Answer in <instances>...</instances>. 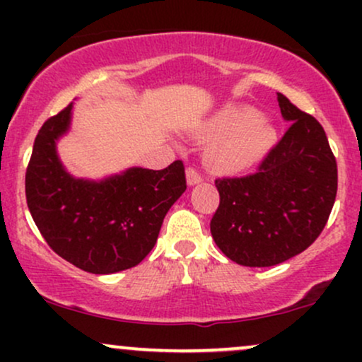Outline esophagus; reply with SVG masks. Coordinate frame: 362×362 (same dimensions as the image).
Returning a JSON list of instances; mask_svg holds the SVG:
<instances>
[{
    "label": "esophagus",
    "instance_id": "1",
    "mask_svg": "<svg viewBox=\"0 0 362 362\" xmlns=\"http://www.w3.org/2000/svg\"><path fill=\"white\" fill-rule=\"evenodd\" d=\"M202 182V175L199 173V170L195 167H189L187 168V184L189 185H195Z\"/></svg>",
    "mask_w": 362,
    "mask_h": 362
}]
</instances>
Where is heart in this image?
I'll use <instances>...</instances> for the list:
<instances>
[{
  "instance_id": "heart-1",
  "label": "heart",
  "mask_w": 362,
  "mask_h": 362,
  "mask_svg": "<svg viewBox=\"0 0 362 362\" xmlns=\"http://www.w3.org/2000/svg\"><path fill=\"white\" fill-rule=\"evenodd\" d=\"M206 136L213 139L207 161L223 173L245 172L259 163L276 143L272 124L247 105L219 110L207 124Z\"/></svg>"
}]
</instances>
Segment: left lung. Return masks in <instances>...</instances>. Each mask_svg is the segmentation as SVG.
Instances as JSON below:
<instances>
[{
    "mask_svg": "<svg viewBox=\"0 0 362 362\" xmlns=\"http://www.w3.org/2000/svg\"><path fill=\"white\" fill-rule=\"evenodd\" d=\"M289 129L255 173L214 182L219 206L211 235L228 259L271 267L310 247L337 195V161L322 124L277 93Z\"/></svg>",
    "mask_w": 362,
    "mask_h": 362,
    "instance_id": "1",
    "label": "left lung"
}]
</instances>
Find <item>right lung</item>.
I'll list each match as a JSON object with an SVG mask.
<instances>
[{
  "label": "right lung",
  "mask_w": 362,
  "mask_h": 362,
  "mask_svg": "<svg viewBox=\"0 0 362 362\" xmlns=\"http://www.w3.org/2000/svg\"><path fill=\"white\" fill-rule=\"evenodd\" d=\"M71 109L45 120L37 134L25 173L27 206L49 247L69 264L91 274L126 271L151 252L168 209L185 192L184 163L129 168L102 182L73 178L56 153Z\"/></svg>",
  "instance_id": "right-lung-1"
}]
</instances>
